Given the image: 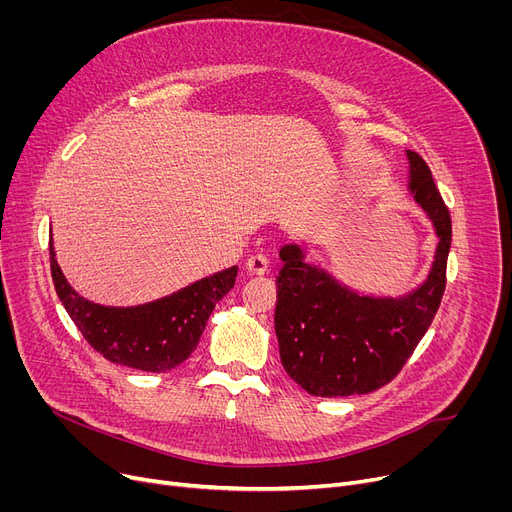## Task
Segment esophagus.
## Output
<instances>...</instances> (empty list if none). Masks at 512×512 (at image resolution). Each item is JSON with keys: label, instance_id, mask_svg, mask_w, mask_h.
Instances as JSON below:
<instances>
[{"label": "esophagus", "instance_id": "1", "mask_svg": "<svg viewBox=\"0 0 512 512\" xmlns=\"http://www.w3.org/2000/svg\"><path fill=\"white\" fill-rule=\"evenodd\" d=\"M267 267H270V261H267V257L263 253H255L247 259V272L251 276H263L267 274Z\"/></svg>", "mask_w": 512, "mask_h": 512}]
</instances>
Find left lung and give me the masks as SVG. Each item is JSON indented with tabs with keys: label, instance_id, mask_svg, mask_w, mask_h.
Returning a JSON list of instances; mask_svg holds the SVG:
<instances>
[{
	"label": "left lung",
	"instance_id": "obj_1",
	"mask_svg": "<svg viewBox=\"0 0 512 512\" xmlns=\"http://www.w3.org/2000/svg\"><path fill=\"white\" fill-rule=\"evenodd\" d=\"M411 191L440 238L425 284L405 299L359 297L303 261V251H280L276 336L290 378L313 396L369 394L390 384L425 336L446 288L452 242L450 211L425 159L407 151Z\"/></svg>",
	"mask_w": 512,
	"mask_h": 512
}]
</instances>
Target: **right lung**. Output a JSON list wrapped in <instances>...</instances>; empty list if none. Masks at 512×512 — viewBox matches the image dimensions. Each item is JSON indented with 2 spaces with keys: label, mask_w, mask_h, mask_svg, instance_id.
Instances as JSON below:
<instances>
[{
  "label": "right lung",
  "mask_w": 512,
  "mask_h": 512,
  "mask_svg": "<svg viewBox=\"0 0 512 512\" xmlns=\"http://www.w3.org/2000/svg\"><path fill=\"white\" fill-rule=\"evenodd\" d=\"M51 278L74 326L107 361L161 373L191 357L207 319L236 282L238 267L203 278L155 303L141 307H101L68 286L49 238Z\"/></svg>",
  "instance_id": "right-lung-1"
}]
</instances>
